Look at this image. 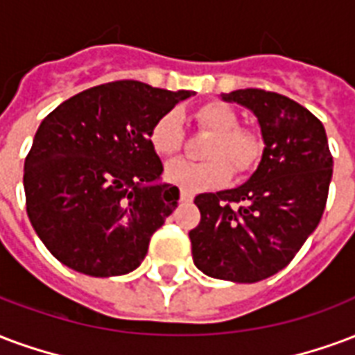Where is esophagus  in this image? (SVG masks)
I'll use <instances>...</instances> for the list:
<instances>
[{
  "label": "esophagus",
  "instance_id": "1",
  "mask_svg": "<svg viewBox=\"0 0 355 355\" xmlns=\"http://www.w3.org/2000/svg\"><path fill=\"white\" fill-rule=\"evenodd\" d=\"M191 199H193L191 193H188V191H180V203H188Z\"/></svg>",
  "mask_w": 355,
  "mask_h": 355
}]
</instances>
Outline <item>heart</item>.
<instances>
[{"label":"heart","mask_w":355,"mask_h":355,"mask_svg":"<svg viewBox=\"0 0 355 355\" xmlns=\"http://www.w3.org/2000/svg\"><path fill=\"white\" fill-rule=\"evenodd\" d=\"M196 120L212 139L205 148V162L173 159L165 165L164 177L180 191L199 193L230 182L231 167L235 173H248L263 154L261 139L250 130L239 128V114L222 101H209L196 111ZM182 118L177 109L162 112L148 130V143L157 156H175L182 146Z\"/></svg>","instance_id":"b5f03b06"}]
</instances>
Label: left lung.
I'll return each mask as SVG.
<instances>
[{"instance_id":"left-lung-1","label":"left lung","mask_w":355,"mask_h":355,"mask_svg":"<svg viewBox=\"0 0 355 355\" xmlns=\"http://www.w3.org/2000/svg\"><path fill=\"white\" fill-rule=\"evenodd\" d=\"M222 99L258 118L263 154L244 184L196 198L191 256L207 277L250 284L284 269L318 227L333 157L324 124L290 97L246 88Z\"/></svg>"}]
</instances>
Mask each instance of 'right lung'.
I'll list each match as a JSON object with an SVG mask.
<instances>
[{
	"label": "right lung",
	"mask_w": 355,
	"mask_h": 355,
	"mask_svg": "<svg viewBox=\"0 0 355 355\" xmlns=\"http://www.w3.org/2000/svg\"><path fill=\"white\" fill-rule=\"evenodd\" d=\"M196 96L137 80L94 86L44 118L24 162L26 211L58 261L90 277L135 271L178 188L148 143L162 112Z\"/></svg>",
	"instance_id": "add662e5"
}]
</instances>
